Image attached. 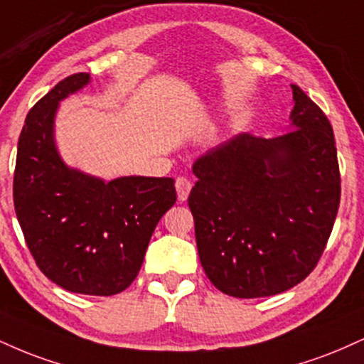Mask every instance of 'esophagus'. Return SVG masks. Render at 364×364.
<instances>
[{"instance_id":"1","label":"esophagus","mask_w":364,"mask_h":364,"mask_svg":"<svg viewBox=\"0 0 364 364\" xmlns=\"http://www.w3.org/2000/svg\"><path fill=\"white\" fill-rule=\"evenodd\" d=\"M191 186H193L191 179H188L186 176L176 178V191H178L179 201H186L188 195H190V191H191Z\"/></svg>"}]
</instances>
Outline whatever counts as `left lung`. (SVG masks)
Here are the masks:
<instances>
[{
  "label": "left lung",
  "instance_id": "left-lung-1",
  "mask_svg": "<svg viewBox=\"0 0 364 364\" xmlns=\"http://www.w3.org/2000/svg\"><path fill=\"white\" fill-rule=\"evenodd\" d=\"M290 132H247L193 164L188 205L205 273L235 299L290 290L312 273L334 227L341 174L334 132L321 108L291 85Z\"/></svg>",
  "mask_w": 364,
  "mask_h": 364
}]
</instances>
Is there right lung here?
<instances>
[{"instance_id":"1","label":"right lung","mask_w":364,"mask_h":364,"mask_svg":"<svg viewBox=\"0 0 364 364\" xmlns=\"http://www.w3.org/2000/svg\"><path fill=\"white\" fill-rule=\"evenodd\" d=\"M90 82L77 73L35 103L18 139L13 201L25 242L50 282L82 295L130 287L157 222L176 203L173 178L124 176L105 183L60 159L54 140L59 102Z\"/></svg>"}]
</instances>
